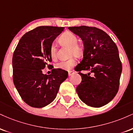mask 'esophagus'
<instances>
[{"instance_id": "1", "label": "esophagus", "mask_w": 133, "mask_h": 133, "mask_svg": "<svg viewBox=\"0 0 133 133\" xmlns=\"http://www.w3.org/2000/svg\"><path fill=\"white\" fill-rule=\"evenodd\" d=\"M74 73V71H68V75L69 76H71L72 74H73Z\"/></svg>"}]
</instances>
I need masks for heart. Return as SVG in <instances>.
<instances>
[{
    "label": "heart",
    "mask_w": 133,
    "mask_h": 133,
    "mask_svg": "<svg viewBox=\"0 0 133 133\" xmlns=\"http://www.w3.org/2000/svg\"><path fill=\"white\" fill-rule=\"evenodd\" d=\"M59 41L64 45L70 47V56H80L83 52V47L81 44L77 43L78 38L74 34L71 32H65L59 37ZM49 56L52 60L57 58V47L56 44L52 42L50 45ZM77 64V59L75 57H72L68 61L57 62L55 67L56 69L62 70H69Z\"/></svg>",
    "instance_id": "heart-1"
}]
</instances>
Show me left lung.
<instances>
[{
    "mask_svg": "<svg viewBox=\"0 0 133 133\" xmlns=\"http://www.w3.org/2000/svg\"><path fill=\"white\" fill-rule=\"evenodd\" d=\"M69 29L81 38L84 45L83 59L74 69L82 77L76 88L79 98L89 106H104L115 97L119 86L122 63L117 45L97 27L82 25ZM81 70H89L95 76L82 74Z\"/></svg>",
    "mask_w": 133,
    "mask_h": 133,
    "instance_id": "1",
    "label": "left lung"
}]
</instances>
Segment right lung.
<instances>
[{
  "label": "right lung",
  "mask_w": 133,
  "mask_h": 133,
  "mask_svg": "<svg viewBox=\"0 0 133 133\" xmlns=\"http://www.w3.org/2000/svg\"><path fill=\"white\" fill-rule=\"evenodd\" d=\"M64 27L40 26L25 33L13 54V81L22 100L29 106L41 108L56 98L61 84L68 76L64 70L52 69L49 75L42 70L52 61L50 45Z\"/></svg>",
  "instance_id": "right-lung-1"
}]
</instances>
